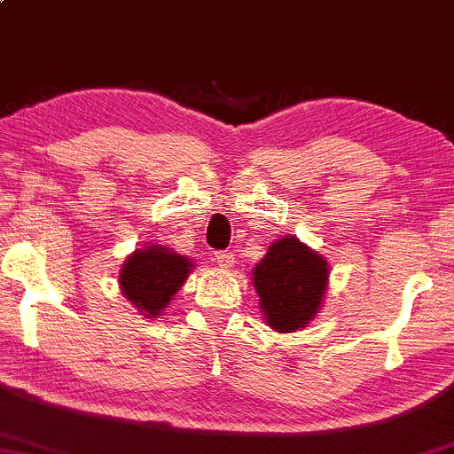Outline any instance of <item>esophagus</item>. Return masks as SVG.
<instances>
[{"mask_svg":"<svg viewBox=\"0 0 454 454\" xmlns=\"http://www.w3.org/2000/svg\"><path fill=\"white\" fill-rule=\"evenodd\" d=\"M214 257H216L218 266H221V268H231L233 262H236V257H233V253H229V251H218Z\"/></svg>","mask_w":454,"mask_h":454,"instance_id":"1","label":"esophagus"}]
</instances>
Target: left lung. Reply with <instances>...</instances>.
<instances>
[{"label":"left lung","instance_id":"8db88e82","mask_svg":"<svg viewBox=\"0 0 454 454\" xmlns=\"http://www.w3.org/2000/svg\"><path fill=\"white\" fill-rule=\"evenodd\" d=\"M326 284V260L294 236L272 242L264 260L253 268V286L266 325L279 333L299 331L314 320Z\"/></svg>","mask_w":454,"mask_h":454}]
</instances>
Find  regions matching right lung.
<instances>
[{
  "label": "right lung",
  "instance_id": "add662e5",
  "mask_svg": "<svg viewBox=\"0 0 454 454\" xmlns=\"http://www.w3.org/2000/svg\"><path fill=\"white\" fill-rule=\"evenodd\" d=\"M192 268L188 257L162 245L136 248L121 268V292L145 318H153L177 294Z\"/></svg>",
  "mask_w": 454,
  "mask_h": 454
}]
</instances>
